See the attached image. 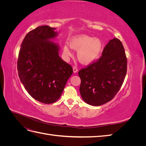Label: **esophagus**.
Wrapping results in <instances>:
<instances>
[{
    "label": "esophagus",
    "mask_w": 146,
    "mask_h": 146,
    "mask_svg": "<svg viewBox=\"0 0 146 146\" xmlns=\"http://www.w3.org/2000/svg\"><path fill=\"white\" fill-rule=\"evenodd\" d=\"M73 71L74 73H76L78 72V69H77V68L76 67V66H74L73 67Z\"/></svg>",
    "instance_id": "obj_1"
}]
</instances>
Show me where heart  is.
<instances>
[{"mask_svg": "<svg viewBox=\"0 0 146 146\" xmlns=\"http://www.w3.org/2000/svg\"><path fill=\"white\" fill-rule=\"evenodd\" d=\"M70 46L73 49L78 50L77 57L80 61L84 64H88L98 58L102 48V43L98 38L83 35L73 38L70 42ZM63 51L65 55H71L67 46L64 47Z\"/></svg>", "mask_w": 146, "mask_h": 146, "instance_id": "obj_1", "label": "heart"}]
</instances>
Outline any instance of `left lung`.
I'll return each instance as SVG.
<instances>
[{
	"mask_svg": "<svg viewBox=\"0 0 146 146\" xmlns=\"http://www.w3.org/2000/svg\"><path fill=\"white\" fill-rule=\"evenodd\" d=\"M127 68L124 48L121 41L114 38L104 47L99 59L78 71L83 100L92 106L112 100L124 81Z\"/></svg>",
	"mask_w": 146,
	"mask_h": 146,
	"instance_id": "obj_1",
	"label": "left lung"
}]
</instances>
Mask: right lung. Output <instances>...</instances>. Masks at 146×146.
<instances>
[{"label": "right lung", "instance_id": "right-lung-1", "mask_svg": "<svg viewBox=\"0 0 146 146\" xmlns=\"http://www.w3.org/2000/svg\"><path fill=\"white\" fill-rule=\"evenodd\" d=\"M55 28L39 26L29 32L22 42L17 59L20 80L33 99L54 103L62 94L72 66L61 59L59 46L49 39L56 36Z\"/></svg>", "mask_w": 146, "mask_h": 146}]
</instances>
